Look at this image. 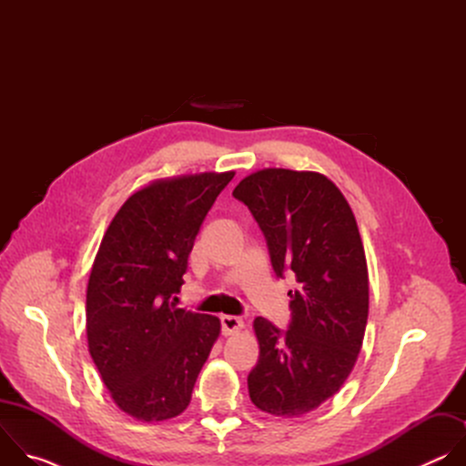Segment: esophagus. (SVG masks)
Returning <instances> with one entry per match:
<instances>
[{"instance_id": "34e87169", "label": "esophagus", "mask_w": 466, "mask_h": 466, "mask_svg": "<svg viewBox=\"0 0 466 466\" xmlns=\"http://www.w3.org/2000/svg\"><path fill=\"white\" fill-rule=\"evenodd\" d=\"M245 326V322L239 317L234 315H223L221 317V328H223V334L225 336H234L238 331H241Z\"/></svg>"}]
</instances>
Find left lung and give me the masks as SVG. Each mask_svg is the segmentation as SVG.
<instances>
[{
  "label": "left lung",
  "mask_w": 466,
  "mask_h": 466,
  "mask_svg": "<svg viewBox=\"0 0 466 466\" xmlns=\"http://www.w3.org/2000/svg\"><path fill=\"white\" fill-rule=\"evenodd\" d=\"M258 221L277 277L291 271V322L254 319L259 358L252 404L300 417L334 396L352 372L369 317V271L356 218L341 189L315 171L268 167L232 191Z\"/></svg>",
  "instance_id": "obj_1"
}]
</instances>
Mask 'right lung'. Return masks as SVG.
I'll return each instance as SVG.
<instances>
[{
	"label": "right lung",
	"instance_id": "add662e5",
	"mask_svg": "<svg viewBox=\"0 0 466 466\" xmlns=\"http://www.w3.org/2000/svg\"><path fill=\"white\" fill-rule=\"evenodd\" d=\"M234 171L153 180L110 221L86 289L90 356L116 406L142 422L180 415L219 338L214 315L177 308L187 256Z\"/></svg>",
	"mask_w": 466,
	"mask_h": 466
}]
</instances>
